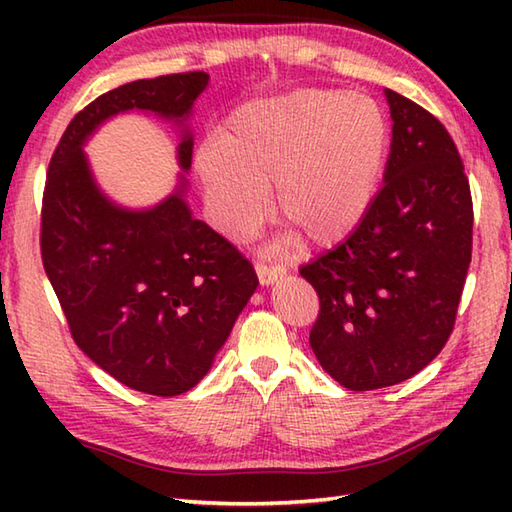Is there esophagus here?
<instances>
[{
	"label": "esophagus",
	"instance_id": "obj_1",
	"mask_svg": "<svg viewBox=\"0 0 512 512\" xmlns=\"http://www.w3.org/2000/svg\"><path fill=\"white\" fill-rule=\"evenodd\" d=\"M279 262H281V250L273 248V262H270V264H257L255 270H257V277L262 279V284H268V281L275 277V270H277Z\"/></svg>",
	"mask_w": 512,
	"mask_h": 512
}]
</instances>
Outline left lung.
<instances>
[{
	"label": "left lung",
	"mask_w": 512,
	"mask_h": 512,
	"mask_svg": "<svg viewBox=\"0 0 512 512\" xmlns=\"http://www.w3.org/2000/svg\"><path fill=\"white\" fill-rule=\"evenodd\" d=\"M209 74L125 83L76 114L54 149L41 211V257L76 345L118 383L151 396L187 394L257 288L255 270L187 204L193 156L189 116ZM123 113L176 126L181 171L160 203L112 201L84 147Z\"/></svg>",
	"instance_id": "left-lung-1"
}]
</instances>
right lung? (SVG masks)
Here are the masks:
<instances>
[{"label": "right lung", "instance_id": "add662e5", "mask_svg": "<svg viewBox=\"0 0 512 512\" xmlns=\"http://www.w3.org/2000/svg\"><path fill=\"white\" fill-rule=\"evenodd\" d=\"M391 145L380 189L350 237L301 266L319 295L310 345L352 391L422 372L447 343L471 264L469 180L447 129L405 96L387 92ZM352 206L336 211V222Z\"/></svg>", "mask_w": 512, "mask_h": 512}]
</instances>
